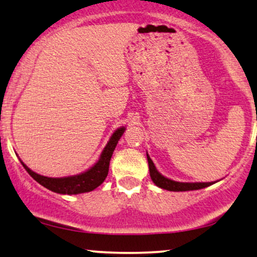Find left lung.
Listing matches in <instances>:
<instances>
[{
  "mask_svg": "<svg viewBox=\"0 0 257 257\" xmlns=\"http://www.w3.org/2000/svg\"><path fill=\"white\" fill-rule=\"evenodd\" d=\"M147 161H149V168H150V175L152 181L156 184L158 187L167 189V191L172 192H186V191H195V189H201L208 186L213 185L214 182H178L173 181L171 179L165 178L161 175L159 172L157 171L156 166H154L153 161L151 158L147 156Z\"/></svg>",
  "mask_w": 257,
  "mask_h": 257,
  "instance_id": "obj_1",
  "label": "left lung"
}]
</instances>
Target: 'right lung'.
Instances as JSON below:
<instances>
[{
	"label": "right lung",
	"instance_id": "1",
	"mask_svg": "<svg viewBox=\"0 0 257 257\" xmlns=\"http://www.w3.org/2000/svg\"><path fill=\"white\" fill-rule=\"evenodd\" d=\"M125 131V127H120L112 135L111 139L108 140L107 145L101 153L100 159L98 163L91 167L89 171L84 172L82 174L73 175V177H66V178H48L43 177L35 173L27 167L22 161L23 167L29 173L33 179H35L38 184L44 186L45 188L50 189V191L55 193H59V194H79V193L91 192L98 186L103 184V181L106 179L108 173V166H110V160L113 151L117 146L118 140L120 139L122 133Z\"/></svg>",
	"mask_w": 257,
	"mask_h": 257
}]
</instances>
